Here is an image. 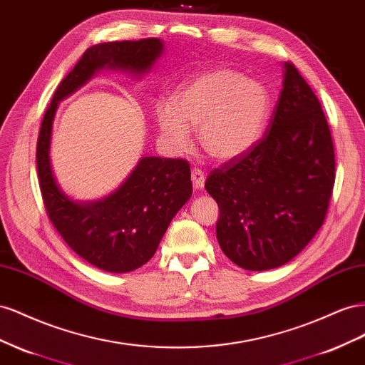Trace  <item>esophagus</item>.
<instances>
[{
  "instance_id": "esophagus-1",
  "label": "esophagus",
  "mask_w": 365,
  "mask_h": 365,
  "mask_svg": "<svg viewBox=\"0 0 365 365\" xmlns=\"http://www.w3.org/2000/svg\"><path fill=\"white\" fill-rule=\"evenodd\" d=\"M191 179H192V185L195 190H202L205 186V174L202 170L194 168L191 173Z\"/></svg>"
}]
</instances>
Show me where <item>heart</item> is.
Segmentation results:
<instances>
[{
    "label": "heart",
    "mask_w": 365,
    "mask_h": 365,
    "mask_svg": "<svg viewBox=\"0 0 365 365\" xmlns=\"http://www.w3.org/2000/svg\"><path fill=\"white\" fill-rule=\"evenodd\" d=\"M270 93L263 82L232 68H215L192 78L174 101L155 103L162 139L173 151L191 145L197 128L200 147L217 162H231L251 151L270 114Z\"/></svg>",
    "instance_id": "heart-1"
}]
</instances>
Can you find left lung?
Listing matches in <instances>:
<instances>
[{
    "instance_id": "obj_1",
    "label": "left lung",
    "mask_w": 365,
    "mask_h": 365,
    "mask_svg": "<svg viewBox=\"0 0 365 365\" xmlns=\"http://www.w3.org/2000/svg\"><path fill=\"white\" fill-rule=\"evenodd\" d=\"M335 185V151L324 111L292 62L272 118L251 151L207 175L217 240L247 270L283 266L324 223Z\"/></svg>"
}]
</instances>
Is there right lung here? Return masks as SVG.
Returning a JSON list of instances; mask_svg holds the SVG:
<instances>
[{"mask_svg":"<svg viewBox=\"0 0 365 365\" xmlns=\"http://www.w3.org/2000/svg\"><path fill=\"white\" fill-rule=\"evenodd\" d=\"M159 38L113 41L84 51L61 81L44 113L36 145L39 188L50 222L71 251L102 270L131 272L154 255L173 217L192 194L190 163L142 158L119 188L103 200L76 203L59 190L50 165V138L58 102L103 67L142 75L162 55Z\"/></svg>","mask_w":365,"mask_h":365,"instance_id":"obj_1","label":"right lung"}]
</instances>
